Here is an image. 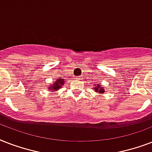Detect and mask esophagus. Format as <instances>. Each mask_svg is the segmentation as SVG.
<instances>
[{
	"label": "esophagus",
	"mask_w": 152,
	"mask_h": 152,
	"mask_svg": "<svg viewBox=\"0 0 152 152\" xmlns=\"http://www.w3.org/2000/svg\"><path fill=\"white\" fill-rule=\"evenodd\" d=\"M76 78L77 79V80H81V79H82V77H81V76H76Z\"/></svg>",
	"instance_id": "1"
}]
</instances>
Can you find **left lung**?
Here are the masks:
<instances>
[{"instance_id": "left-lung-1", "label": "left lung", "mask_w": 152, "mask_h": 152, "mask_svg": "<svg viewBox=\"0 0 152 152\" xmlns=\"http://www.w3.org/2000/svg\"><path fill=\"white\" fill-rule=\"evenodd\" d=\"M94 86L95 87H93V88L95 89V91L96 93H98V94H103L104 92H105V90H104L103 87L102 86L101 83H98V84H94Z\"/></svg>"}]
</instances>
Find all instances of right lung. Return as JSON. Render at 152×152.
Here are the masks:
<instances>
[{"mask_svg":"<svg viewBox=\"0 0 152 152\" xmlns=\"http://www.w3.org/2000/svg\"><path fill=\"white\" fill-rule=\"evenodd\" d=\"M64 79H61V78H59V79H57L56 80L53 82V83L50 84V85L47 87L49 88V90L51 92H53V91H58L59 89L64 86Z\"/></svg>","mask_w":152,"mask_h":152,"instance_id":"1","label":"right lung"}]
</instances>
